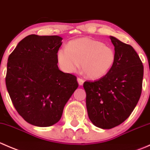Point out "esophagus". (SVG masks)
<instances>
[{
    "label": "esophagus",
    "instance_id": "obj_1",
    "mask_svg": "<svg viewBox=\"0 0 150 150\" xmlns=\"http://www.w3.org/2000/svg\"><path fill=\"white\" fill-rule=\"evenodd\" d=\"M77 81H78V84H79L80 86H82V85L83 84V83H84V81L82 79V78H78V79H77Z\"/></svg>",
    "mask_w": 150,
    "mask_h": 150
}]
</instances>
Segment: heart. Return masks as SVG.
Here are the masks:
<instances>
[{"label": "heart", "mask_w": 150, "mask_h": 150, "mask_svg": "<svg viewBox=\"0 0 150 150\" xmlns=\"http://www.w3.org/2000/svg\"><path fill=\"white\" fill-rule=\"evenodd\" d=\"M59 66L63 72L72 73L79 67L80 62L86 75L98 79L108 73L115 62V53L111 47L95 39L83 38L60 48L57 54Z\"/></svg>", "instance_id": "heart-1"}]
</instances>
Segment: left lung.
<instances>
[{
	"instance_id": "1",
	"label": "left lung",
	"mask_w": 150,
	"mask_h": 150,
	"mask_svg": "<svg viewBox=\"0 0 150 150\" xmlns=\"http://www.w3.org/2000/svg\"><path fill=\"white\" fill-rule=\"evenodd\" d=\"M115 62L108 73L96 81H86V107L91 121L103 129L123 122L138 103L142 93L144 67L132 46L110 36Z\"/></svg>"
}]
</instances>
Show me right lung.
Segmentation results:
<instances>
[{
  "instance_id": "right-lung-1",
  "label": "right lung",
  "mask_w": 150,
  "mask_h": 150,
  "mask_svg": "<svg viewBox=\"0 0 150 150\" xmlns=\"http://www.w3.org/2000/svg\"><path fill=\"white\" fill-rule=\"evenodd\" d=\"M62 40L57 35H30L8 57L6 76L8 94L18 113L35 126L57 123L78 87L76 77L62 72L57 65Z\"/></svg>"
}]
</instances>
